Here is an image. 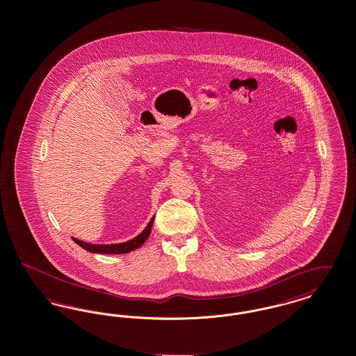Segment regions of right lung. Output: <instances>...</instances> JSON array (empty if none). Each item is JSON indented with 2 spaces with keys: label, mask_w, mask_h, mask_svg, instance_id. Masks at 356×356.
I'll use <instances>...</instances> for the list:
<instances>
[{
  "label": "right lung",
  "mask_w": 356,
  "mask_h": 356,
  "mask_svg": "<svg viewBox=\"0 0 356 356\" xmlns=\"http://www.w3.org/2000/svg\"><path fill=\"white\" fill-rule=\"evenodd\" d=\"M152 224L153 218L152 220L148 222L147 228H145L140 235H137V236L134 237V238L129 240V241L119 243V244H89V243H85V241H81V240L74 238V237H72V238H73V241L77 243L81 248H84L88 252H92V254H128V252H131V251H135V250H137L138 247H141V245L145 243V240L148 238L149 234H151Z\"/></svg>",
  "instance_id": "add662e5"
}]
</instances>
